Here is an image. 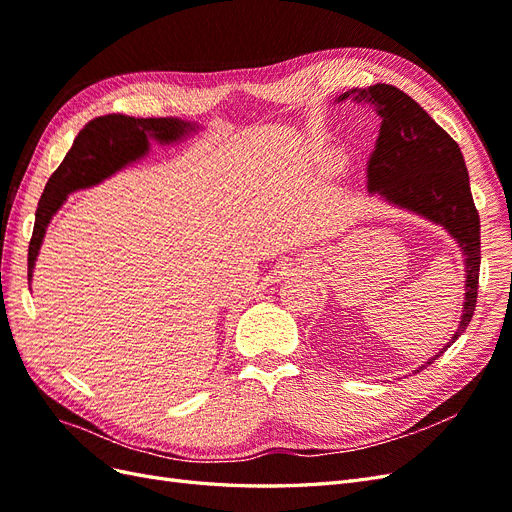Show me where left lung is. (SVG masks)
<instances>
[{"label": "left lung", "mask_w": 512, "mask_h": 512, "mask_svg": "<svg viewBox=\"0 0 512 512\" xmlns=\"http://www.w3.org/2000/svg\"><path fill=\"white\" fill-rule=\"evenodd\" d=\"M356 100L374 104L380 115L376 147L367 162V188L391 203L410 209L451 232L466 256V303L459 327L433 359L455 344L468 329L478 299L480 218L470 190V177L461 149L451 134L433 121L423 106L393 85H371L356 91ZM350 91L339 100H346ZM416 369V371H418Z\"/></svg>", "instance_id": "left-lung-1"}]
</instances>
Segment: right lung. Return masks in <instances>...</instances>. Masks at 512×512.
<instances>
[{
  "label": "right lung",
  "mask_w": 512,
  "mask_h": 512,
  "mask_svg": "<svg viewBox=\"0 0 512 512\" xmlns=\"http://www.w3.org/2000/svg\"><path fill=\"white\" fill-rule=\"evenodd\" d=\"M188 130H192L190 123L170 117L134 119L128 115H104L85 123V128L74 138L64 162L46 181L40 196L34 235L29 241L27 254L29 280H32L34 262L46 226H49L53 213L61 207L70 192L96 185L128 162L145 156L149 149V138H156L160 143H173L179 141Z\"/></svg>",
  "instance_id": "add662e5"
}]
</instances>
